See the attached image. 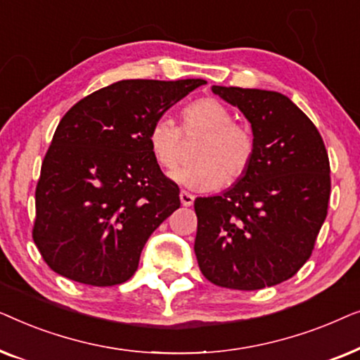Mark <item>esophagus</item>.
<instances>
[{"label": "esophagus", "mask_w": 360, "mask_h": 360, "mask_svg": "<svg viewBox=\"0 0 360 360\" xmlns=\"http://www.w3.org/2000/svg\"><path fill=\"white\" fill-rule=\"evenodd\" d=\"M180 201L184 206H191L195 201V196L188 193V191H180Z\"/></svg>", "instance_id": "esophagus-1"}]
</instances>
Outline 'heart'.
I'll return each instance as SVG.
<instances>
[{
	"label": "heart",
	"instance_id": "heart-1",
	"mask_svg": "<svg viewBox=\"0 0 360 360\" xmlns=\"http://www.w3.org/2000/svg\"><path fill=\"white\" fill-rule=\"evenodd\" d=\"M184 136L201 137L193 147L195 162L174 172V179L195 190H213L240 179L254 155V136L244 122L214 98H198L181 111V131L167 117L149 129V146L157 164L172 170L184 159Z\"/></svg>",
	"mask_w": 360,
	"mask_h": 360
}]
</instances>
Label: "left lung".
Instances as JSON below:
<instances>
[{"label":"left lung","instance_id":"obj_1","mask_svg":"<svg viewBox=\"0 0 360 360\" xmlns=\"http://www.w3.org/2000/svg\"><path fill=\"white\" fill-rule=\"evenodd\" d=\"M254 134L249 169L223 195L195 200V254L218 287L260 290L292 278L326 219L331 176L323 137L282 93L211 86Z\"/></svg>","mask_w":360,"mask_h":360}]
</instances>
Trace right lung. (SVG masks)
Masks as SVG:
<instances>
[{
	"mask_svg": "<svg viewBox=\"0 0 360 360\" xmlns=\"http://www.w3.org/2000/svg\"><path fill=\"white\" fill-rule=\"evenodd\" d=\"M205 83L121 80L65 112L44 157L32 228L53 272L93 287L134 275L149 236L180 208L179 186L152 155L149 129Z\"/></svg>",
	"mask_w": 360,
	"mask_h": 360,
	"instance_id": "add662e5",
	"label": "right lung"
}]
</instances>
